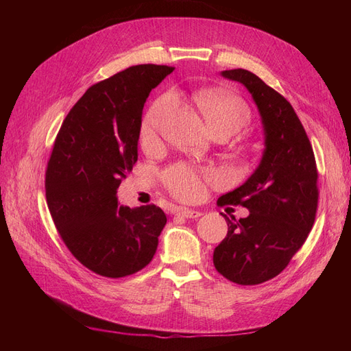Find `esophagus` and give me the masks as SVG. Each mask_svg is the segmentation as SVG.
<instances>
[{
    "instance_id": "obj_1",
    "label": "esophagus",
    "mask_w": 351,
    "mask_h": 351,
    "mask_svg": "<svg viewBox=\"0 0 351 351\" xmlns=\"http://www.w3.org/2000/svg\"><path fill=\"white\" fill-rule=\"evenodd\" d=\"M178 214L183 215L186 218H199L202 215L200 210H196V209H189V208H178Z\"/></svg>"
}]
</instances>
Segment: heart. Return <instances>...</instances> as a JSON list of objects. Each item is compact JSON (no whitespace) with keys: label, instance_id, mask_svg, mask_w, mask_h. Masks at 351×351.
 Returning a JSON list of instances; mask_svg holds the SVG:
<instances>
[{"label":"heart","instance_id":"1","mask_svg":"<svg viewBox=\"0 0 351 351\" xmlns=\"http://www.w3.org/2000/svg\"><path fill=\"white\" fill-rule=\"evenodd\" d=\"M195 101L202 115L205 117L208 129L212 133L228 132L237 133L250 120V111L247 105L239 97L224 90L204 89L195 93ZM171 97H162L156 99L147 110L141 127V141L143 145L155 142L165 115L171 108ZM214 178V173L205 171L186 165L177 164L168 168L164 174V182L169 192L180 199H196L204 189V180Z\"/></svg>","mask_w":351,"mask_h":351}]
</instances>
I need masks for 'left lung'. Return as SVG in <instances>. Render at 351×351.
<instances>
[{
  "label": "left lung",
  "mask_w": 351,
  "mask_h": 351,
  "mask_svg": "<svg viewBox=\"0 0 351 351\" xmlns=\"http://www.w3.org/2000/svg\"><path fill=\"white\" fill-rule=\"evenodd\" d=\"M221 76L241 83L256 104L265 149L254 173L222 195L218 205H241L246 218H226L228 232L214 250V265L227 280L256 285L277 277L313 227L317 169L312 145L291 104L252 71L234 69Z\"/></svg>",
  "instance_id": "8db88e82"
}]
</instances>
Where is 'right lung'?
I'll list each match as a JSON object with an SVG mask.
<instances>
[{
	"instance_id": "1",
	"label": "right lung",
	"mask_w": 351,
	"mask_h": 351,
	"mask_svg": "<svg viewBox=\"0 0 351 351\" xmlns=\"http://www.w3.org/2000/svg\"><path fill=\"white\" fill-rule=\"evenodd\" d=\"M174 67L141 64L93 84L70 110L47 167V204L82 265L108 278L143 269L167 224L161 208L119 206L137 161L143 105Z\"/></svg>"
}]
</instances>
